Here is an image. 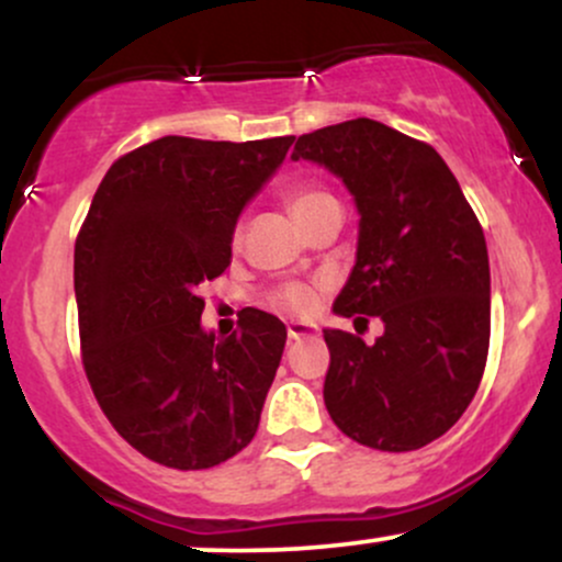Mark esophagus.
Returning a JSON list of instances; mask_svg holds the SVG:
<instances>
[{"label": "esophagus", "instance_id": "obj_1", "mask_svg": "<svg viewBox=\"0 0 562 562\" xmlns=\"http://www.w3.org/2000/svg\"><path fill=\"white\" fill-rule=\"evenodd\" d=\"M317 333V325L312 322H290L288 325V338L299 340V338H308V335Z\"/></svg>", "mask_w": 562, "mask_h": 562}]
</instances>
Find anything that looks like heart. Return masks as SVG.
Instances as JSON below:
<instances>
[{
	"mask_svg": "<svg viewBox=\"0 0 562 562\" xmlns=\"http://www.w3.org/2000/svg\"><path fill=\"white\" fill-rule=\"evenodd\" d=\"M285 200H288L290 214H293L295 222L301 224L303 218H308L314 211L322 209L325 203H330L335 198L330 192L317 190V187H295V190L288 192ZM272 303L274 308H280V312L295 314V317H306V314H312L314 306H317V293H314V288L308 285H288L274 295Z\"/></svg>",
	"mask_w": 562,
	"mask_h": 562,
	"instance_id": "heart-1",
	"label": "heart"
}]
</instances>
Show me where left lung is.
<instances>
[{
    "mask_svg": "<svg viewBox=\"0 0 562 562\" xmlns=\"http://www.w3.org/2000/svg\"><path fill=\"white\" fill-rule=\"evenodd\" d=\"M290 158L330 171L357 205V263L333 312L385 327L372 346L327 327V412L364 447L420 449L460 420L486 367L492 274L479 218L434 147L380 121L303 134Z\"/></svg>",
    "mask_w": 562,
    "mask_h": 562,
    "instance_id": "1",
    "label": "left lung"
}]
</instances>
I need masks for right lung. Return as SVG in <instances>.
Masks as SVG:
<instances>
[{
	"instance_id": "obj_1",
	"label": "right lung",
	"mask_w": 562,
	"mask_h": 562,
	"mask_svg": "<svg viewBox=\"0 0 562 562\" xmlns=\"http://www.w3.org/2000/svg\"><path fill=\"white\" fill-rule=\"evenodd\" d=\"M293 137H160L97 187L74 254L83 370L97 402L147 460L203 470L248 447L288 330L248 308L222 338L198 288L229 267L243 209Z\"/></svg>"
}]
</instances>
